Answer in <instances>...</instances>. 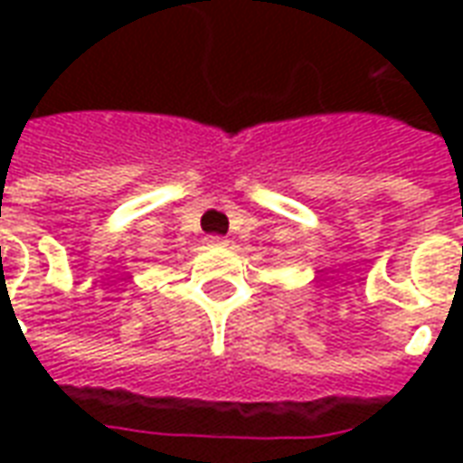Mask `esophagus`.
Masks as SVG:
<instances>
[{"mask_svg":"<svg viewBox=\"0 0 463 463\" xmlns=\"http://www.w3.org/2000/svg\"><path fill=\"white\" fill-rule=\"evenodd\" d=\"M205 242H208L211 248H225V245H228V241L221 238V235H211V238H205Z\"/></svg>","mask_w":463,"mask_h":463,"instance_id":"obj_1","label":"esophagus"}]
</instances>
